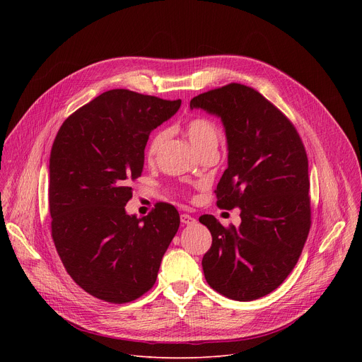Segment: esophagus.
<instances>
[{
    "instance_id": "esophagus-1",
    "label": "esophagus",
    "mask_w": 362,
    "mask_h": 362,
    "mask_svg": "<svg viewBox=\"0 0 362 362\" xmlns=\"http://www.w3.org/2000/svg\"><path fill=\"white\" fill-rule=\"evenodd\" d=\"M180 221H182V223H183V225H193V223L196 222V219H194L193 216L187 215V214L180 215Z\"/></svg>"
}]
</instances>
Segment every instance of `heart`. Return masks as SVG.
I'll list each match as a JSON object with an SVG mask.
<instances>
[{
	"label": "heart",
	"mask_w": 362,
	"mask_h": 362,
	"mask_svg": "<svg viewBox=\"0 0 362 362\" xmlns=\"http://www.w3.org/2000/svg\"><path fill=\"white\" fill-rule=\"evenodd\" d=\"M186 134L197 153L209 148H216L219 141V133L215 123L203 116H196L186 123ZM166 139L168 130H159L151 137L147 147V156L150 160L158 156Z\"/></svg>",
	"instance_id": "heart-1"
}]
</instances>
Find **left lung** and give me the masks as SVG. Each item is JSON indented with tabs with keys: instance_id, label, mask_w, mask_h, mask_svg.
Masks as SVG:
<instances>
[{
	"instance_id": "obj_1",
	"label": "left lung",
	"mask_w": 362,
	"mask_h": 362,
	"mask_svg": "<svg viewBox=\"0 0 362 362\" xmlns=\"http://www.w3.org/2000/svg\"><path fill=\"white\" fill-rule=\"evenodd\" d=\"M190 107L223 122L229 154L216 204L239 208L242 219L225 228L212 215L199 218L212 235L202 259L206 282L235 300L262 298L292 272L311 228L305 146L292 122L245 84L202 93Z\"/></svg>"
}]
</instances>
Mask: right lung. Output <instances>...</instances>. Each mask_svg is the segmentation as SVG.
Returning a JSON list of instances; mask_svg holds the SVG:
<instances>
[{
	"mask_svg": "<svg viewBox=\"0 0 362 362\" xmlns=\"http://www.w3.org/2000/svg\"><path fill=\"white\" fill-rule=\"evenodd\" d=\"M180 103L109 90L69 116L51 147V236L67 274L101 300L126 303L151 289L179 229L173 204L159 202L141 219L124 206L150 132Z\"/></svg>",
	"mask_w": 362,
	"mask_h": 362,
	"instance_id": "right-lung-1",
	"label": "right lung"
}]
</instances>
